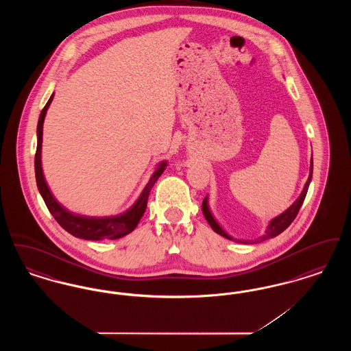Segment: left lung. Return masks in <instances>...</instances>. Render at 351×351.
Instances as JSON below:
<instances>
[{"mask_svg": "<svg viewBox=\"0 0 351 351\" xmlns=\"http://www.w3.org/2000/svg\"><path fill=\"white\" fill-rule=\"evenodd\" d=\"M312 173H313V159L311 160V168H309V178L306 180V183L302 188V192L300 193V196L298 197V200L295 201L288 209H285L282 215L276 216L275 218H272L269 222H268L267 229L263 235H261L258 239L255 241H250V239H234L232 235L226 233L219 225H218L216 218L213 217L210 209H209V204H208V196L202 201V213H204V217L206 218L208 223L212 226V229L216 232V233L230 239V241H235V242H241V243H252V242H263L266 239L269 238H274L276 235H279L280 233H283L284 230L292 223V221L296 218L299 210H300L301 205L304 202V199L306 196V192H308V188H309V184L312 180Z\"/></svg>", "mask_w": 351, "mask_h": 351, "instance_id": "obj_1", "label": "left lung"}]
</instances>
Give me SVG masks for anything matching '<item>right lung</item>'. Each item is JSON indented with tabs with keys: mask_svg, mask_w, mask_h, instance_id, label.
<instances>
[{
	"mask_svg": "<svg viewBox=\"0 0 351 351\" xmlns=\"http://www.w3.org/2000/svg\"><path fill=\"white\" fill-rule=\"evenodd\" d=\"M52 99H53V93L51 95L50 100L47 101L46 106L42 109V113L39 116L38 128H36L38 142H36V152H35V162H34L36 185H38L39 193L42 195L51 215L64 230H67L68 233L72 234L76 238H83L88 241L118 239V238H122V237L132 233L147 208V200L150 196L151 188L154 186L155 182L160 178V175L167 167V162L163 160L158 165V168L152 173L149 183L145 186L142 193L139 195L138 200L135 201L126 212L117 215V216H110V217H86V216H79V215L69 212L52 196L50 188L46 183L43 169H42L43 122H45V117H46V113H47V109L50 106Z\"/></svg>",
	"mask_w": 351,
	"mask_h": 351,
	"instance_id": "1",
	"label": "right lung"
}]
</instances>
